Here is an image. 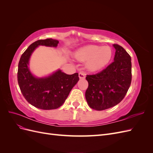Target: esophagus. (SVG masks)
Masks as SVG:
<instances>
[{"mask_svg":"<svg viewBox=\"0 0 153 153\" xmlns=\"http://www.w3.org/2000/svg\"><path fill=\"white\" fill-rule=\"evenodd\" d=\"M78 75H79V78L80 79H84L85 78V73H83V72H80L78 73Z\"/></svg>","mask_w":153,"mask_h":153,"instance_id":"obj_1","label":"esophagus"}]
</instances>
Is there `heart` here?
Masks as SVG:
<instances>
[{
  "mask_svg": "<svg viewBox=\"0 0 153 153\" xmlns=\"http://www.w3.org/2000/svg\"><path fill=\"white\" fill-rule=\"evenodd\" d=\"M112 50L108 46L88 45L75 52V57L82 62L87 61V67L92 71H99L110 62L112 57Z\"/></svg>",
  "mask_w": 153,
  "mask_h": 153,
  "instance_id": "heart-1",
  "label": "heart"
}]
</instances>
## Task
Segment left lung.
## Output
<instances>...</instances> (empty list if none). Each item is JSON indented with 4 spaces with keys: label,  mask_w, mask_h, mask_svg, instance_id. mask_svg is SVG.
Here are the masks:
<instances>
[{
    "label": "left lung",
    "mask_w": 153,
    "mask_h": 153,
    "mask_svg": "<svg viewBox=\"0 0 153 153\" xmlns=\"http://www.w3.org/2000/svg\"><path fill=\"white\" fill-rule=\"evenodd\" d=\"M114 62L94 75H88L89 86L85 99L96 110L108 109L119 103L126 96L131 82V59L121 46L114 44Z\"/></svg>",
    "instance_id": "obj_1"
}]
</instances>
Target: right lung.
Returning <instances> with one entry per match:
<instances>
[{"label":"right lung","mask_w":153,"mask_h":153,"mask_svg":"<svg viewBox=\"0 0 153 153\" xmlns=\"http://www.w3.org/2000/svg\"><path fill=\"white\" fill-rule=\"evenodd\" d=\"M58 43L59 41L51 38L36 41L22 55L18 63L17 78L22 93L30 105L39 109L60 107L79 80L78 73L67 75L60 69L44 78L35 77L30 73L28 65L34 50L39 45L57 47Z\"/></svg>","instance_id":"1"}]
</instances>
